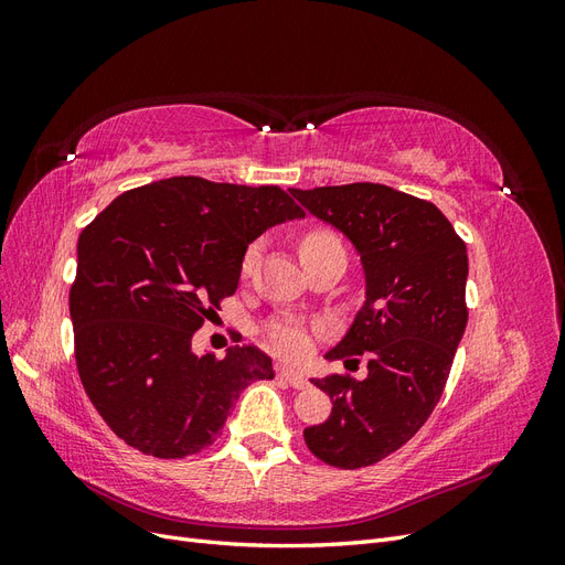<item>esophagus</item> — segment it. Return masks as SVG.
<instances>
[{
  "mask_svg": "<svg viewBox=\"0 0 565 565\" xmlns=\"http://www.w3.org/2000/svg\"><path fill=\"white\" fill-rule=\"evenodd\" d=\"M276 372H278L280 380L289 382V386H295V388H306V386H309V380H306L299 370H292V367H287V365H278Z\"/></svg>",
  "mask_w": 565,
  "mask_h": 565,
  "instance_id": "34e87169",
  "label": "esophagus"
}]
</instances>
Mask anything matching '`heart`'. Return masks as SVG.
<instances>
[{
	"mask_svg": "<svg viewBox=\"0 0 565 565\" xmlns=\"http://www.w3.org/2000/svg\"><path fill=\"white\" fill-rule=\"evenodd\" d=\"M341 245L339 237L332 233V231H309L303 237H301V259H306V256H311L316 252H322L328 247H337ZM254 259H256V245H252L245 256H243V264H241V273L243 276H249V270L254 266ZM266 337L270 341V347L280 351L282 355H289V358H299L303 355L306 351H309L311 347V334L309 330L303 328L301 322L297 320H276L270 322L266 328Z\"/></svg>",
	"mask_w": 565,
	"mask_h": 565,
	"instance_id": "heart-1",
	"label": "heart"
}]
</instances>
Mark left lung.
Wrapping results in <instances>:
<instances>
[{
    "label": "left lung",
    "mask_w": 565,
    "mask_h": 565,
    "mask_svg": "<svg viewBox=\"0 0 565 565\" xmlns=\"http://www.w3.org/2000/svg\"><path fill=\"white\" fill-rule=\"evenodd\" d=\"M361 252L367 299L330 361H367V374L313 384L332 415L303 429L309 450L337 469H361L401 450L434 413L467 328V245L434 202L382 183L289 188Z\"/></svg>",
    "instance_id": "obj_1"
}]
</instances>
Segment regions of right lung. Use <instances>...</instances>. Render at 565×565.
Masks as SVG:
<instances>
[{
    "label": "right lung",
    "instance_id": "right-lung-1",
    "mask_svg": "<svg viewBox=\"0 0 565 565\" xmlns=\"http://www.w3.org/2000/svg\"><path fill=\"white\" fill-rule=\"evenodd\" d=\"M303 216L280 185L172 177L117 195L77 243L71 287L75 361L98 415L160 459L221 436L233 403L270 358L252 344L193 353V334L241 280L247 245Z\"/></svg>",
    "mask_w": 565,
    "mask_h": 565
}]
</instances>
